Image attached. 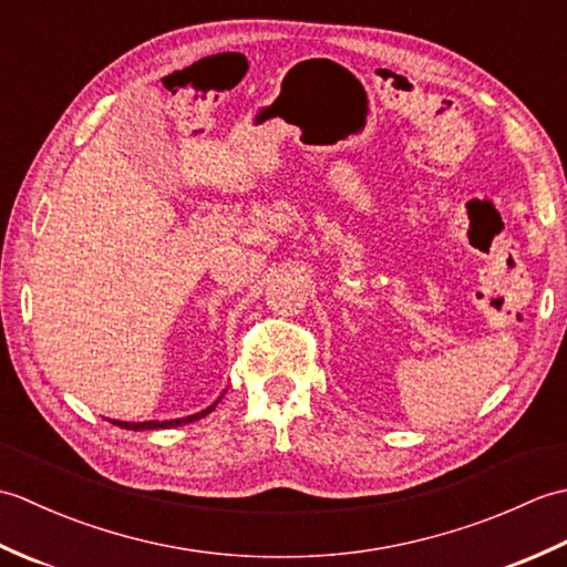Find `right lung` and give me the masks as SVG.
<instances>
[{
    "mask_svg": "<svg viewBox=\"0 0 567 567\" xmlns=\"http://www.w3.org/2000/svg\"><path fill=\"white\" fill-rule=\"evenodd\" d=\"M224 396V394H221ZM219 396V400H221ZM219 400H216L214 404H209L207 409H202V412L197 414H189V416H183V419H171V421H114L116 426L122 429H128V431H151V429H175V426H183V424H189V421H197L202 416H207L209 412H214V406L219 404Z\"/></svg>",
    "mask_w": 567,
    "mask_h": 567,
    "instance_id": "obj_1",
    "label": "right lung"
}]
</instances>
